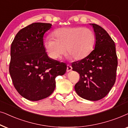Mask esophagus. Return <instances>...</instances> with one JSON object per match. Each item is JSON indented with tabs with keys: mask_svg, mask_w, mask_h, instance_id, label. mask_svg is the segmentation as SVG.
I'll use <instances>...</instances> for the list:
<instances>
[{
	"mask_svg": "<svg viewBox=\"0 0 128 128\" xmlns=\"http://www.w3.org/2000/svg\"><path fill=\"white\" fill-rule=\"evenodd\" d=\"M72 67L70 65H69V64H68L67 66V72H68V71H70L72 70Z\"/></svg>",
	"mask_w": 128,
	"mask_h": 128,
	"instance_id": "obj_1",
	"label": "esophagus"
}]
</instances>
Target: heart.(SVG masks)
I'll use <instances>...</instances> for the list:
<instances>
[{
  "label": "heart",
  "mask_w": 128,
  "mask_h": 128,
  "mask_svg": "<svg viewBox=\"0 0 128 128\" xmlns=\"http://www.w3.org/2000/svg\"><path fill=\"white\" fill-rule=\"evenodd\" d=\"M48 37L44 45L52 59H58L66 52L76 60L86 57L93 50L95 42L94 34L89 28L81 27L61 28Z\"/></svg>",
  "instance_id": "1"
}]
</instances>
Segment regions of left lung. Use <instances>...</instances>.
<instances>
[{
  "instance_id": "obj_1",
  "label": "left lung",
  "mask_w": 128,
  "mask_h": 128,
  "mask_svg": "<svg viewBox=\"0 0 128 128\" xmlns=\"http://www.w3.org/2000/svg\"><path fill=\"white\" fill-rule=\"evenodd\" d=\"M95 33V49L89 55L72 62L80 74L75 90L81 98L98 101L110 92L116 81L118 57L115 44L102 27L92 24Z\"/></svg>"
}]
</instances>
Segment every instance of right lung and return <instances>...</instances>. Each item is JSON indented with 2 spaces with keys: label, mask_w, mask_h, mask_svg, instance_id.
Returning <instances> with one entry per match:
<instances>
[{
  "label": "right lung",
  "mask_w": 128,
  "mask_h": 128,
  "mask_svg": "<svg viewBox=\"0 0 128 128\" xmlns=\"http://www.w3.org/2000/svg\"><path fill=\"white\" fill-rule=\"evenodd\" d=\"M50 23H34L17 33L11 44L9 72L13 86L22 96L32 101L47 98L56 88V78L65 74L64 62L50 58L43 44Z\"/></svg>",
  "instance_id": "1"
}]
</instances>
